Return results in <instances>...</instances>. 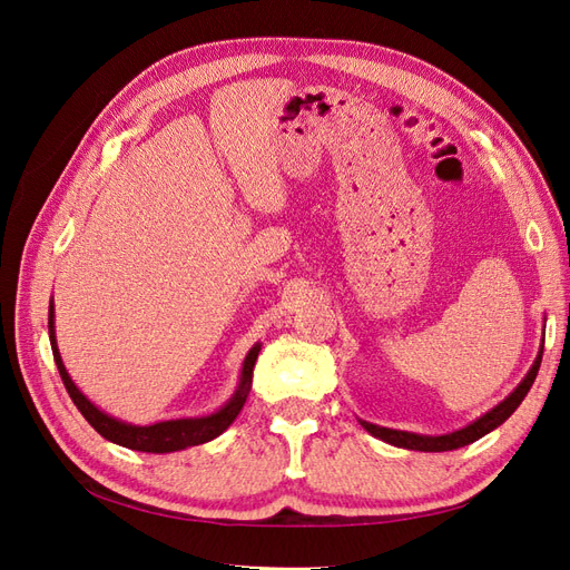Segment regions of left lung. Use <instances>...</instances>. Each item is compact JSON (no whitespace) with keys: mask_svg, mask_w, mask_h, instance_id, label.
I'll return each instance as SVG.
<instances>
[{"mask_svg":"<svg viewBox=\"0 0 570 570\" xmlns=\"http://www.w3.org/2000/svg\"><path fill=\"white\" fill-rule=\"evenodd\" d=\"M542 347H544V342H542ZM540 364H542V352L538 354V358H534V364H532V368L528 371V375L521 381V385L515 387L504 402H499L492 411L485 413V416H480L471 425L456 430V433H450V435H416V433H406V430H392V428L373 425L368 421H361V425H364L373 438L383 440L387 444H394V446H404V450H416V452H450V450H459V446H465V444L480 440L482 435L492 433L494 428L502 425L511 416V413L519 409V404L525 400L528 390L532 387L534 377H538Z\"/></svg>","mask_w":570,"mask_h":570,"instance_id":"left-lung-1","label":"left lung"}]
</instances>
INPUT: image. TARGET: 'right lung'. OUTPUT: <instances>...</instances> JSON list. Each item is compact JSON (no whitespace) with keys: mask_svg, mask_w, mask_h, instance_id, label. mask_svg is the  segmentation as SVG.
I'll return each mask as SVG.
<instances>
[{"mask_svg":"<svg viewBox=\"0 0 570 570\" xmlns=\"http://www.w3.org/2000/svg\"><path fill=\"white\" fill-rule=\"evenodd\" d=\"M49 342H51V354H55L66 392L71 394V400L85 416V421H88L105 440L116 442L120 446H128V450H135V452H149V454L180 452V450H185V446L204 444V442L218 438L223 430H226L237 419V413L243 411L249 387H252V371L256 364V356H258V352H262V344L256 342L245 358L243 375H239V385H237L235 394L226 402V406H220L216 413H212V416L176 419V421H161L154 425H130L126 421H118V419L109 416V413H105V411H99L88 400V396H85L76 387L71 375L66 373V366H63L59 347H57V335H55V304L49 306Z\"/></svg>","mask_w":570,"mask_h":570,"instance_id":"right-lung-1","label":"right lung"}]
</instances>
